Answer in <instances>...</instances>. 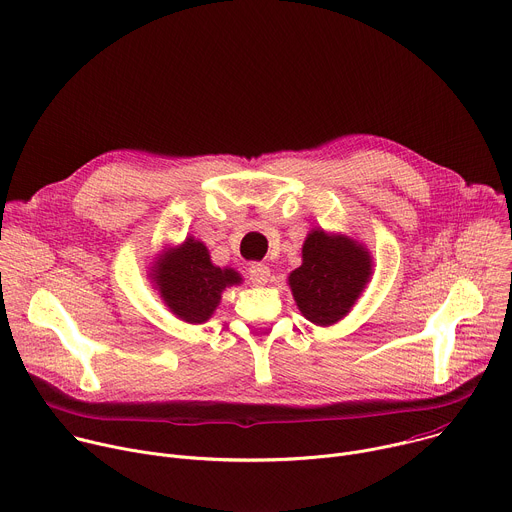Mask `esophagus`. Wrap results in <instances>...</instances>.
<instances>
[{"label":"esophagus","mask_w":512,"mask_h":512,"mask_svg":"<svg viewBox=\"0 0 512 512\" xmlns=\"http://www.w3.org/2000/svg\"><path fill=\"white\" fill-rule=\"evenodd\" d=\"M249 279L255 285H265L269 281V267L263 263H251L249 265Z\"/></svg>","instance_id":"esophagus-1"}]
</instances>
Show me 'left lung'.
Masks as SVG:
<instances>
[{
  "mask_svg": "<svg viewBox=\"0 0 512 512\" xmlns=\"http://www.w3.org/2000/svg\"><path fill=\"white\" fill-rule=\"evenodd\" d=\"M371 273V253L358 241L314 229L304 241L302 265L287 281L306 320L332 326L350 312Z\"/></svg>",
  "mask_w": 512,
  "mask_h": 512,
  "instance_id": "obj_1",
  "label": "left lung"
}]
</instances>
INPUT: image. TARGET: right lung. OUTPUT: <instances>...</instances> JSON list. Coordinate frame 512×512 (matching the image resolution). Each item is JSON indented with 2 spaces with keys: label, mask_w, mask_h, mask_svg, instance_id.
<instances>
[{
  "label": "right lung",
  "mask_w": 512,
  "mask_h": 512,
  "mask_svg": "<svg viewBox=\"0 0 512 512\" xmlns=\"http://www.w3.org/2000/svg\"><path fill=\"white\" fill-rule=\"evenodd\" d=\"M150 277L170 312L188 324L206 322L221 302L223 289L243 281L235 269L212 265L208 249L194 237L164 251Z\"/></svg>",
  "instance_id": "add662e5"
}]
</instances>
